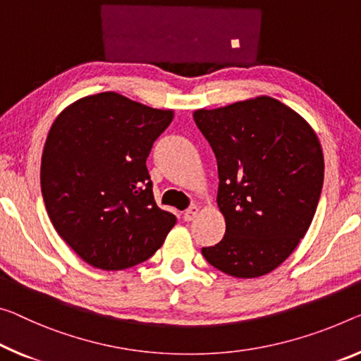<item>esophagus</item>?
Segmentation results:
<instances>
[{
    "label": "esophagus",
    "instance_id": "34e87169",
    "mask_svg": "<svg viewBox=\"0 0 361 361\" xmlns=\"http://www.w3.org/2000/svg\"><path fill=\"white\" fill-rule=\"evenodd\" d=\"M198 213H200V208H198V207H195V204H192L190 208L185 209V213H184V219L187 221V223H188V221H193V219H195L197 216H198Z\"/></svg>",
    "mask_w": 361,
    "mask_h": 361
}]
</instances>
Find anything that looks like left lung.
Returning a JSON list of instances; mask_svg holds the SVG:
<instances>
[{"mask_svg":"<svg viewBox=\"0 0 361 361\" xmlns=\"http://www.w3.org/2000/svg\"><path fill=\"white\" fill-rule=\"evenodd\" d=\"M193 121L218 161V207L226 219L223 240L203 247V257L242 279L268 274L313 221L324 179L318 137L271 97L198 109Z\"/></svg>","mask_w":361,"mask_h":361,"instance_id":"1","label":"left lung"}]
</instances>
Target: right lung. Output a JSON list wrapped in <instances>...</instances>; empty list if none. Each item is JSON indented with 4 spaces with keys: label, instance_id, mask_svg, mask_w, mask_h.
Segmentation results:
<instances>
[{
    "label": "right lung",
    "instance_id": "1",
    "mask_svg": "<svg viewBox=\"0 0 361 361\" xmlns=\"http://www.w3.org/2000/svg\"><path fill=\"white\" fill-rule=\"evenodd\" d=\"M173 121L114 92L72 103L54 121L40 184L49 219L85 263L118 271L163 245L176 216L154 202L147 158Z\"/></svg>",
    "mask_w": 361,
    "mask_h": 361
}]
</instances>
